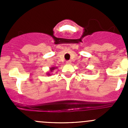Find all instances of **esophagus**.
<instances>
[{
  "label": "esophagus",
  "mask_w": 128,
  "mask_h": 128,
  "mask_svg": "<svg viewBox=\"0 0 128 128\" xmlns=\"http://www.w3.org/2000/svg\"><path fill=\"white\" fill-rule=\"evenodd\" d=\"M66 64H71V61L70 60H68V61H66Z\"/></svg>",
  "instance_id": "1"
}]
</instances>
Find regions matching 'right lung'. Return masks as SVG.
<instances>
[{
    "mask_svg": "<svg viewBox=\"0 0 128 128\" xmlns=\"http://www.w3.org/2000/svg\"><path fill=\"white\" fill-rule=\"evenodd\" d=\"M58 68H57V67H51V68H50V71L48 72L47 73H46V75L47 76H52L53 74H52V71H53L54 69H58Z\"/></svg>",
    "mask_w": 128,
    "mask_h": 128,
    "instance_id": "right-lung-1",
    "label": "right lung"
}]
</instances>
